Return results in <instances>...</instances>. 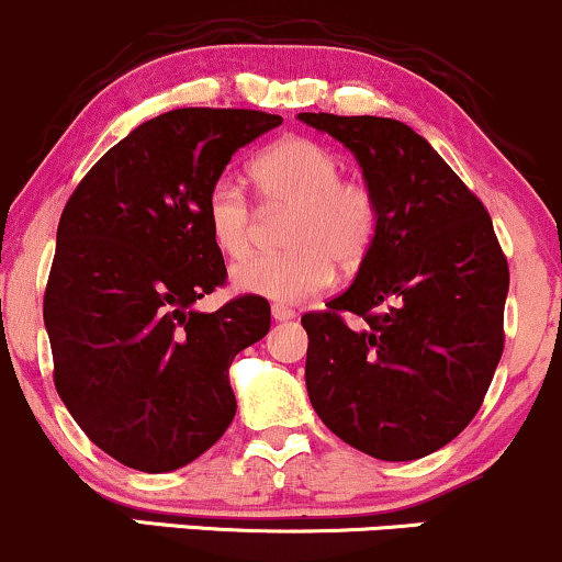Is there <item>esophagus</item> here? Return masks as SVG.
<instances>
[{"instance_id": "obj_1", "label": "esophagus", "mask_w": 562, "mask_h": 562, "mask_svg": "<svg viewBox=\"0 0 562 562\" xmlns=\"http://www.w3.org/2000/svg\"><path fill=\"white\" fill-rule=\"evenodd\" d=\"M272 317H274V322H288V319L295 317V312L290 306H285V303H274Z\"/></svg>"}]
</instances>
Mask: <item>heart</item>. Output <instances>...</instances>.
<instances>
[{
	"mask_svg": "<svg viewBox=\"0 0 562 562\" xmlns=\"http://www.w3.org/2000/svg\"><path fill=\"white\" fill-rule=\"evenodd\" d=\"M344 160L333 147L308 137L274 142L250 166L267 209H290L282 229L288 254L256 256L232 269V285L259 299L299 303L333 282V263L351 272L375 245L380 205L359 177H340ZM205 224L218 254L237 261L256 240L254 205L232 177L205 192Z\"/></svg>",
	"mask_w": 562,
	"mask_h": 562,
	"instance_id": "heart-1",
	"label": "heart"
}]
</instances>
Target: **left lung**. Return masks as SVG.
Returning <instances> with one entry per match:
<instances>
[{
  "instance_id": "8db88e82",
  "label": "left lung",
  "mask_w": 562,
  "mask_h": 562,
  "mask_svg": "<svg viewBox=\"0 0 562 562\" xmlns=\"http://www.w3.org/2000/svg\"><path fill=\"white\" fill-rule=\"evenodd\" d=\"M299 119L344 142L380 205L357 280L301 317L308 398L348 447L420 460L468 428L492 385L505 351L507 259L475 192L402 121Z\"/></svg>"
}]
</instances>
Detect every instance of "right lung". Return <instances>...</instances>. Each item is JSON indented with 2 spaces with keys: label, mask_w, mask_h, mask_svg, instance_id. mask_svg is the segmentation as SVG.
<instances>
[{
  "label": "right lung",
  "mask_w": 562,
  "mask_h": 562,
  "mask_svg": "<svg viewBox=\"0 0 562 562\" xmlns=\"http://www.w3.org/2000/svg\"><path fill=\"white\" fill-rule=\"evenodd\" d=\"M280 124L243 108L169 111L111 147L63 209L44 290L55 389L121 465L182 468L235 417L229 364L272 317L259 295L192 312L227 282L203 205L237 147Z\"/></svg>",
  "instance_id": "obj_1"
}]
</instances>
